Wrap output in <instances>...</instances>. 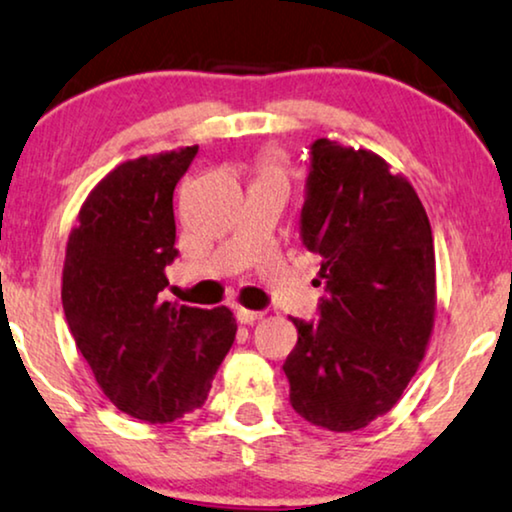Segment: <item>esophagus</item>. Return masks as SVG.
Here are the masks:
<instances>
[{
	"instance_id": "1",
	"label": "esophagus",
	"mask_w": 512,
	"mask_h": 512,
	"mask_svg": "<svg viewBox=\"0 0 512 512\" xmlns=\"http://www.w3.org/2000/svg\"><path fill=\"white\" fill-rule=\"evenodd\" d=\"M263 317V313H258V310H247V308H237V320L240 324H254Z\"/></svg>"
}]
</instances>
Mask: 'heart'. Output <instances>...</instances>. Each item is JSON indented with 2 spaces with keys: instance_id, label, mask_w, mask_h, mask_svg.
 <instances>
[{
  "instance_id": "heart-1",
  "label": "heart",
  "mask_w": 512,
  "mask_h": 512,
  "mask_svg": "<svg viewBox=\"0 0 512 512\" xmlns=\"http://www.w3.org/2000/svg\"><path fill=\"white\" fill-rule=\"evenodd\" d=\"M256 171H258V181H261V178H284L280 157H277L275 152H270V150L258 155Z\"/></svg>"
}]
</instances>
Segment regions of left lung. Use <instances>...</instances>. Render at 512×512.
Instances as JSON below:
<instances>
[{"label": "left lung", "mask_w": 512, "mask_h": 512, "mask_svg": "<svg viewBox=\"0 0 512 512\" xmlns=\"http://www.w3.org/2000/svg\"><path fill=\"white\" fill-rule=\"evenodd\" d=\"M327 284L320 322L291 320L289 400L313 426L350 433L388 414L435 327V247L414 185L376 152L320 138L301 214Z\"/></svg>", "instance_id": "left-lung-1"}]
</instances>
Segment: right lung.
Returning a JSON list of instances; mask_svg holds the SVG:
<instances>
[{"label":"right lung","mask_w":512,"mask_h":512,"mask_svg":"<svg viewBox=\"0 0 512 512\" xmlns=\"http://www.w3.org/2000/svg\"><path fill=\"white\" fill-rule=\"evenodd\" d=\"M197 145L126 159L84 199L65 247L63 310L119 411L171 423L207 400L237 334L230 308L162 301L176 258L174 188Z\"/></svg>","instance_id":"obj_1"}]
</instances>
